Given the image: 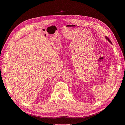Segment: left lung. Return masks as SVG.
I'll use <instances>...</instances> for the list:
<instances>
[{
	"mask_svg": "<svg viewBox=\"0 0 125 125\" xmlns=\"http://www.w3.org/2000/svg\"><path fill=\"white\" fill-rule=\"evenodd\" d=\"M105 38H106V39L107 40H108V41H109V42H110V43H112V42H111V41H110V40L109 39H108V38H107V37H106V36H105Z\"/></svg>",
	"mask_w": 125,
	"mask_h": 125,
	"instance_id": "8db88e82",
	"label": "left lung"
}]
</instances>
